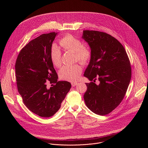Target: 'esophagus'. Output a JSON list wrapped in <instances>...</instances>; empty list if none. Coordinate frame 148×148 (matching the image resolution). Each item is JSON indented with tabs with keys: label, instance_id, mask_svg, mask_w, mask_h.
I'll list each match as a JSON object with an SVG mask.
<instances>
[{
	"label": "esophagus",
	"instance_id": "1",
	"mask_svg": "<svg viewBox=\"0 0 148 148\" xmlns=\"http://www.w3.org/2000/svg\"><path fill=\"white\" fill-rule=\"evenodd\" d=\"M77 84V83H71V85H72V86H75Z\"/></svg>",
	"mask_w": 148,
	"mask_h": 148
}]
</instances>
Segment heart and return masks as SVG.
Segmentation results:
<instances>
[{"instance_id":"heart-1","label":"heart","mask_w":148,"mask_h":148,"mask_svg":"<svg viewBox=\"0 0 148 148\" xmlns=\"http://www.w3.org/2000/svg\"><path fill=\"white\" fill-rule=\"evenodd\" d=\"M59 44L64 51L75 53V61L79 60L83 64L90 62L92 57L91 48L89 46L84 45L83 42L80 39L71 34H67L59 40ZM50 59L55 67L60 68L62 66V52L56 44H53L51 47ZM82 70V66L80 64L65 65L59 72V77L64 80L75 82L79 79Z\"/></svg>"}]
</instances>
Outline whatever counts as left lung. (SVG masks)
I'll return each instance as SVG.
<instances>
[{"mask_svg":"<svg viewBox=\"0 0 148 148\" xmlns=\"http://www.w3.org/2000/svg\"><path fill=\"white\" fill-rule=\"evenodd\" d=\"M83 38L92 52L84 76L93 81L85 83V103L93 113L104 116L119 106L126 94L132 76L130 60L123 45L106 32L85 30ZM97 79L99 85L94 83Z\"/></svg>","mask_w":148,"mask_h":148,"instance_id":"8db88e82","label":"left lung"}]
</instances>
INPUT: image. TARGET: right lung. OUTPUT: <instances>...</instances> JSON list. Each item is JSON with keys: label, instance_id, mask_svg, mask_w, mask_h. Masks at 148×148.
Returning <instances> with one entry per match:
<instances>
[{"label": "right lung", "instance_id": "obj_1", "mask_svg": "<svg viewBox=\"0 0 148 148\" xmlns=\"http://www.w3.org/2000/svg\"><path fill=\"white\" fill-rule=\"evenodd\" d=\"M57 34H44L30 41L21 49L15 63L16 85L23 101L29 110L42 117L58 112L71 88L69 82H58L51 61L50 50ZM48 83L56 84L47 89Z\"/></svg>", "mask_w": 148, "mask_h": 148}]
</instances>
